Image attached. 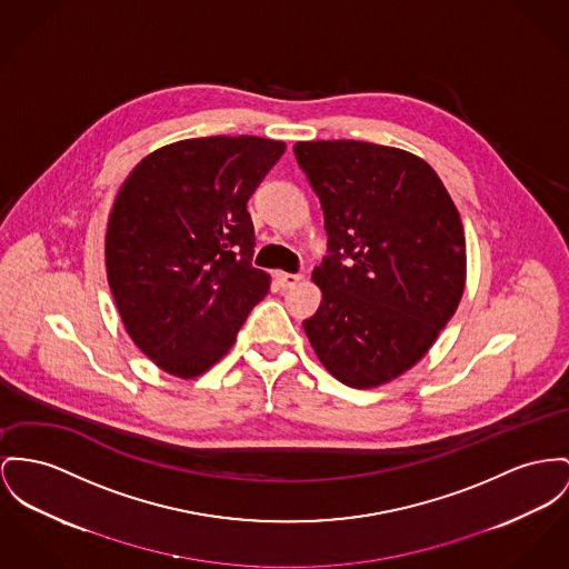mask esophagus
I'll return each instance as SVG.
<instances>
[{"label":"esophagus","instance_id":"esophagus-1","mask_svg":"<svg viewBox=\"0 0 569 569\" xmlns=\"http://www.w3.org/2000/svg\"><path fill=\"white\" fill-rule=\"evenodd\" d=\"M300 280H302V273H284V271H278V273H276V282H278L282 289H291V287H296Z\"/></svg>","mask_w":569,"mask_h":569}]
</instances>
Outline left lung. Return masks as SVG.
I'll use <instances>...</instances> for the list:
<instances>
[{"mask_svg": "<svg viewBox=\"0 0 569 569\" xmlns=\"http://www.w3.org/2000/svg\"><path fill=\"white\" fill-rule=\"evenodd\" d=\"M321 200L328 250L303 332L321 365L351 388L412 369L453 317L466 284L459 211L417 154L356 140L298 142Z\"/></svg>", "mask_w": 569, "mask_h": 569, "instance_id": "left-lung-1", "label": "left lung"}]
</instances>
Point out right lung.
<instances>
[{
    "label": "right lung",
    "mask_w": 569,
    "mask_h": 569,
    "mask_svg": "<svg viewBox=\"0 0 569 569\" xmlns=\"http://www.w3.org/2000/svg\"><path fill=\"white\" fill-rule=\"evenodd\" d=\"M284 149L257 136L191 138L124 179L106 234L108 282L127 335L161 371H209L266 298L246 207Z\"/></svg>",
    "instance_id": "1"
}]
</instances>
